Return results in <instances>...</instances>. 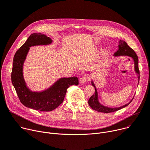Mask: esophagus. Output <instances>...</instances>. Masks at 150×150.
<instances>
[{
    "label": "esophagus",
    "mask_w": 150,
    "mask_h": 150,
    "mask_svg": "<svg viewBox=\"0 0 150 150\" xmlns=\"http://www.w3.org/2000/svg\"><path fill=\"white\" fill-rule=\"evenodd\" d=\"M87 79V75H83V76H82L80 78H79V84H80L81 85L84 84V83L86 81Z\"/></svg>",
    "instance_id": "1"
}]
</instances>
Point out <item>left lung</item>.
<instances>
[{
    "label": "left lung",
    "instance_id": "1",
    "mask_svg": "<svg viewBox=\"0 0 150 150\" xmlns=\"http://www.w3.org/2000/svg\"><path fill=\"white\" fill-rule=\"evenodd\" d=\"M118 49L114 53L113 56L114 57H119V56H128L132 58L133 59V62L134 63V71L136 74L137 75V79H138V83L139 82V78H140V76H139V66H138V57L134 51V50L132 49L130 47H129L125 42L122 40H119V45H118ZM92 85L95 87V94H93L91 98L88 99V105L91 106V107L94 110H96L99 112H102V113H111V112H114L116 111L119 110L121 108H123L127 106L129 103H130L132 100L134 98H133L131 99V101L127 104L121 106L119 107H108L107 106H105L103 104H101L99 101V96H98V93L97 91V88L94 84V82L93 80L91 81Z\"/></svg>",
    "mask_w": 150,
    "mask_h": 150
}]
</instances>
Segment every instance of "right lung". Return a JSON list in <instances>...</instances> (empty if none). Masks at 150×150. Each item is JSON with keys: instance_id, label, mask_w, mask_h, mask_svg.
Wrapping results in <instances>:
<instances>
[{"instance_id": "obj_1", "label": "right lung", "mask_w": 150, "mask_h": 150, "mask_svg": "<svg viewBox=\"0 0 150 150\" xmlns=\"http://www.w3.org/2000/svg\"><path fill=\"white\" fill-rule=\"evenodd\" d=\"M52 40L41 33H34L16 52L11 73V81L21 102L26 107L42 112H51L60 105L67 89L71 86L78 85L76 76L60 78L49 88L40 92H33L26 85L23 77V64L30 47L51 45Z\"/></svg>"}]
</instances>
